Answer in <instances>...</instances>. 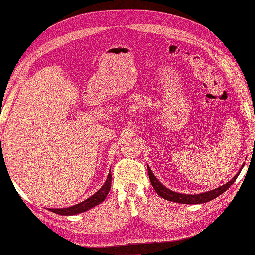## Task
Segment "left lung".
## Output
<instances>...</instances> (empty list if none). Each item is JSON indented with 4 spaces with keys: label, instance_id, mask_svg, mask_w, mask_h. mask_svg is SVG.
Masks as SVG:
<instances>
[{
    "label": "left lung",
    "instance_id": "obj_1",
    "mask_svg": "<svg viewBox=\"0 0 255 255\" xmlns=\"http://www.w3.org/2000/svg\"><path fill=\"white\" fill-rule=\"evenodd\" d=\"M245 165V164H243ZM242 169H240V171L238 172V174L235 175V177L230 180L228 183H226L225 185L220 186L216 189H213V191L206 192V193H202V194H197V195H187V194H180V193H175L171 191V189L164 187L162 184L156 180V177L153 175L152 171H151L150 167L148 166V173H149V178L151 181V184L154 188V191L156 192V194L160 195L162 198H164L166 200H171V202H175V203H181V204H204L207 203L209 200L214 199L216 197H218L219 195L223 194L224 192H226L228 189L234 182L237 180L238 175L240 174Z\"/></svg>",
    "mask_w": 255,
    "mask_h": 255
}]
</instances>
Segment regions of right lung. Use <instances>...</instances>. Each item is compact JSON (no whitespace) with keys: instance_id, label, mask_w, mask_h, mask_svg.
Returning a JSON list of instances; mask_svg holds the SVG:
<instances>
[{"instance_id":"add662e5","label":"right lung","mask_w":255,"mask_h":255,"mask_svg":"<svg viewBox=\"0 0 255 255\" xmlns=\"http://www.w3.org/2000/svg\"><path fill=\"white\" fill-rule=\"evenodd\" d=\"M111 184H112V173L110 171V174H108L104 185L100 188V191H97L94 195H92L90 198L85 199L84 202L80 203V204L73 205V206H71V207L52 208L49 210L53 211V213H56L58 215H62V216H69V215H75V214L83 213V211L89 210L90 208L94 207V206L101 204L102 202H104L108 192H110V189H111Z\"/></svg>"}]
</instances>
